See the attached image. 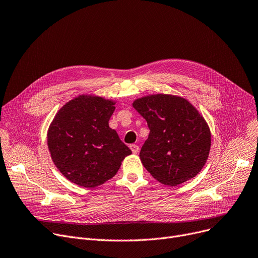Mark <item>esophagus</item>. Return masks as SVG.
<instances>
[{
    "mask_svg": "<svg viewBox=\"0 0 258 258\" xmlns=\"http://www.w3.org/2000/svg\"><path fill=\"white\" fill-rule=\"evenodd\" d=\"M130 148L132 150L133 154H138L139 153V146L137 144H131Z\"/></svg>",
    "mask_w": 258,
    "mask_h": 258,
    "instance_id": "obj_1",
    "label": "esophagus"
}]
</instances>
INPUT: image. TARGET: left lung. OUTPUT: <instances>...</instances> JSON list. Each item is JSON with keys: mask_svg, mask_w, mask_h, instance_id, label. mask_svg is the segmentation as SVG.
<instances>
[{"mask_svg": "<svg viewBox=\"0 0 258 258\" xmlns=\"http://www.w3.org/2000/svg\"><path fill=\"white\" fill-rule=\"evenodd\" d=\"M133 106L150 128L139 155L146 170L168 186L195 178L211 146L209 126L197 108L185 98L167 94L136 99Z\"/></svg>", "mask_w": 258, "mask_h": 258, "instance_id": "1", "label": "left lung"}]
</instances>
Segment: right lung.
<instances>
[{
    "instance_id": "obj_1",
    "label": "right lung",
    "mask_w": 258,
    "mask_h": 258,
    "mask_svg": "<svg viewBox=\"0 0 258 258\" xmlns=\"http://www.w3.org/2000/svg\"><path fill=\"white\" fill-rule=\"evenodd\" d=\"M115 102L80 95L67 102L54 117L47 141L52 161L64 177L86 188L112 179L123 159L132 154L108 120Z\"/></svg>"
}]
</instances>
